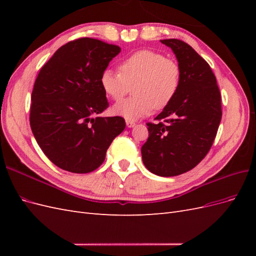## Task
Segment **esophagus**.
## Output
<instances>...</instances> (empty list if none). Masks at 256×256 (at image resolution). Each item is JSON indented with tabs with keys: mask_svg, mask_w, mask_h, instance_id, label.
I'll list each match as a JSON object with an SVG mask.
<instances>
[{
	"mask_svg": "<svg viewBox=\"0 0 256 256\" xmlns=\"http://www.w3.org/2000/svg\"><path fill=\"white\" fill-rule=\"evenodd\" d=\"M126 125L128 128H132L136 126V122L131 120H126Z\"/></svg>",
	"mask_w": 256,
	"mask_h": 256,
	"instance_id": "34e87169",
	"label": "esophagus"
}]
</instances>
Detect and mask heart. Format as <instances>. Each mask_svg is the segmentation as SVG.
<instances>
[{
	"label": "heart",
	"mask_w": 256,
	"mask_h": 256,
	"mask_svg": "<svg viewBox=\"0 0 256 256\" xmlns=\"http://www.w3.org/2000/svg\"><path fill=\"white\" fill-rule=\"evenodd\" d=\"M118 70H104L100 86L114 102H120L134 86V97L113 106L114 114L127 120L143 118L154 109H166L180 88L182 68L178 62L152 50L130 54L120 64Z\"/></svg>",
	"instance_id": "heart-1"
}]
</instances>
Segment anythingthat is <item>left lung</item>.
Instances as JSON below:
<instances>
[{"label":"left lung","mask_w":256,"mask_h":256,"mask_svg":"<svg viewBox=\"0 0 256 256\" xmlns=\"http://www.w3.org/2000/svg\"><path fill=\"white\" fill-rule=\"evenodd\" d=\"M182 68L180 90L172 104L147 122L148 138L141 152L152 173L171 177L190 171L210 150L222 118L221 94L207 62L180 40H161Z\"/></svg>","instance_id":"8db88e82"}]
</instances>
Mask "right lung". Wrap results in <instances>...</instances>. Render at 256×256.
<instances>
[{
    "instance_id": "right-lung-1",
    "label": "right lung",
    "mask_w": 256,
    "mask_h": 256,
    "mask_svg": "<svg viewBox=\"0 0 256 256\" xmlns=\"http://www.w3.org/2000/svg\"><path fill=\"white\" fill-rule=\"evenodd\" d=\"M120 52L116 44L78 38L62 46L37 76L30 129L46 156L65 171H95L126 127L120 116H97L109 106L100 76Z\"/></svg>"
}]
</instances>
